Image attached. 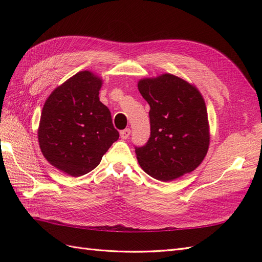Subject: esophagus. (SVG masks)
<instances>
[{
  "instance_id": "esophagus-1",
  "label": "esophagus",
  "mask_w": 262,
  "mask_h": 262,
  "mask_svg": "<svg viewBox=\"0 0 262 262\" xmlns=\"http://www.w3.org/2000/svg\"><path fill=\"white\" fill-rule=\"evenodd\" d=\"M130 133H131V130L129 128H126L120 132V137L122 140H126L130 137Z\"/></svg>"
}]
</instances>
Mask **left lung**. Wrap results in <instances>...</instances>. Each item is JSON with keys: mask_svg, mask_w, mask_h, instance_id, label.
Instances as JSON below:
<instances>
[{"mask_svg": "<svg viewBox=\"0 0 262 262\" xmlns=\"http://www.w3.org/2000/svg\"><path fill=\"white\" fill-rule=\"evenodd\" d=\"M138 89L149 105L150 137L136 147L141 168L161 181L191 172L208 153V112L195 86L169 73L143 78Z\"/></svg>", "mask_w": 262, "mask_h": 262, "instance_id": "8db88e82", "label": "left lung"}]
</instances>
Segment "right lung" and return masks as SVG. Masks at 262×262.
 Returning <instances> with one entry per match:
<instances>
[{"label": "right lung", "instance_id": "obj_1", "mask_svg": "<svg viewBox=\"0 0 262 262\" xmlns=\"http://www.w3.org/2000/svg\"><path fill=\"white\" fill-rule=\"evenodd\" d=\"M102 80L81 71L47 98L38 128L46 160L70 176L80 177L100 163L119 132L112 114L99 100Z\"/></svg>", "mask_w": 262, "mask_h": 262}]
</instances>
